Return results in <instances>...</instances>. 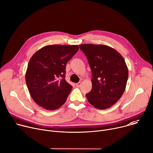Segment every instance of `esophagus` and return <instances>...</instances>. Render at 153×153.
I'll list each match as a JSON object with an SVG mask.
<instances>
[{
  "instance_id": "esophagus-1",
  "label": "esophagus",
  "mask_w": 153,
  "mask_h": 153,
  "mask_svg": "<svg viewBox=\"0 0 153 153\" xmlns=\"http://www.w3.org/2000/svg\"><path fill=\"white\" fill-rule=\"evenodd\" d=\"M81 84H82L81 82H78V83H76V86L77 87H80V86H81Z\"/></svg>"
}]
</instances>
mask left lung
I'll use <instances>...</instances> for the list:
<instances>
[{"label":"left lung","instance_id":"8db88e82","mask_svg":"<svg viewBox=\"0 0 153 153\" xmlns=\"http://www.w3.org/2000/svg\"><path fill=\"white\" fill-rule=\"evenodd\" d=\"M79 48L86 55L91 69L92 89L86 97L99 110L111 107L123 96L128 79V68L121 54L104 45L83 44Z\"/></svg>","mask_w":153,"mask_h":153}]
</instances>
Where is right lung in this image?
I'll return each instance as SVG.
<instances>
[{
	"label": "right lung",
	"mask_w": 153,
	"mask_h": 153,
	"mask_svg": "<svg viewBox=\"0 0 153 153\" xmlns=\"http://www.w3.org/2000/svg\"><path fill=\"white\" fill-rule=\"evenodd\" d=\"M78 50V45H51L33 54L26 82L32 98L39 106L54 110L65 102L72 89L65 79V67Z\"/></svg>",
	"instance_id": "add662e5"
}]
</instances>
